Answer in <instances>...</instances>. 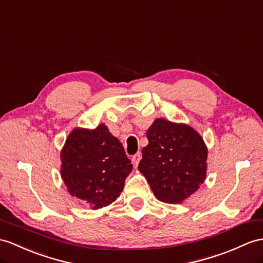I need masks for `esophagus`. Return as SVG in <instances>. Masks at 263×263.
Listing matches in <instances>:
<instances>
[{
    "instance_id": "1",
    "label": "esophagus",
    "mask_w": 263,
    "mask_h": 263,
    "mask_svg": "<svg viewBox=\"0 0 263 263\" xmlns=\"http://www.w3.org/2000/svg\"><path fill=\"white\" fill-rule=\"evenodd\" d=\"M140 158H142V155H140V154H136V155H134L133 156V158H132V162H133V165H134V167H137L138 166V164H139V161H140Z\"/></svg>"
}]
</instances>
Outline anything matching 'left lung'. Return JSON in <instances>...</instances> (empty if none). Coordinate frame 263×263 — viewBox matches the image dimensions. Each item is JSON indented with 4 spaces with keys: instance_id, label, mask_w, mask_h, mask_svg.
Listing matches in <instances>:
<instances>
[{
    "instance_id": "8db88e82",
    "label": "left lung",
    "mask_w": 263,
    "mask_h": 263,
    "mask_svg": "<svg viewBox=\"0 0 263 263\" xmlns=\"http://www.w3.org/2000/svg\"><path fill=\"white\" fill-rule=\"evenodd\" d=\"M138 170L157 200L180 204L200 189L206 178L208 147L186 124L157 118L146 132Z\"/></svg>"
}]
</instances>
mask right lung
Here are the masks:
<instances>
[{
	"label": "right lung",
	"mask_w": 263,
	"mask_h": 263,
	"mask_svg": "<svg viewBox=\"0 0 263 263\" xmlns=\"http://www.w3.org/2000/svg\"><path fill=\"white\" fill-rule=\"evenodd\" d=\"M60 175L72 197L91 210L110 205L123 192L133 165L105 124L76 127L60 152Z\"/></svg>",
	"instance_id": "obj_1"
}]
</instances>
